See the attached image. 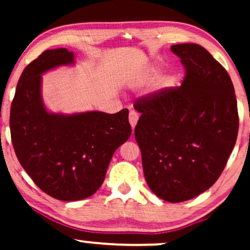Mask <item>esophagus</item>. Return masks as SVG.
Instances as JSON below:
<instances>
[{
    "instance_id": "34e87169",
    "label": "esophagus",
    "mask_w": 250,
    "mask_h": 250,
    "mask_svg": "<svg viewBox=\"0 0 250 250\" xmlns=\"http://www.w3.org/2000/svg\"><path fill=\"white\" fill-rule=\"evenodd\" d=\"M138 119H139L138 112H136L135 110H131V111H129L128 121H129V124H131V126H132V128L135 127L136 123H138Z\"/></svg>"
}]
</instances>
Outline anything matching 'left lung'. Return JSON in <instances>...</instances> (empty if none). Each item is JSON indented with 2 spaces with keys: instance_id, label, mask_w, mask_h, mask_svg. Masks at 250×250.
Segmentation results:
<instances>
[{
  "instance_id": "8db88e82",
  "label": "left lung",
  "mask_w": 250,
  "mask_h": 250,
  "mask_svg": "<svg viewBox=\"0 0 250 250\" xmlns=\"http://www.w3.org/2000/svg\"><path fill=\"white\" fill-rule=\"evenodd\" d=\"M187 75L172 87L136 102L134 135L146 183L160 199L181 203L216 182L234 148L239 117L228 71L199 44L170 47Z\"/></svg>"
}]
</instances>
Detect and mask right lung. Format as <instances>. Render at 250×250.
<instances>
[{"label": "right lung", "instance_id": "obj_1", "mask_svg": "<svg viewBox=\"0 0 250 250\" xmlns=\"http://www.w3.org/2000/svg\"><path fill=\"white\" fill-rule=\"evenodd\" d=\"M75 64L67 49L46 50L22 71L16 88L10 131L17 158L37 187L62 201L98 191L116 149L131 136L128 110L116 114L51 112L42 97V75Z\"/></svg>", "mask_w": 250, "mask_h": 250}]
</instances>
